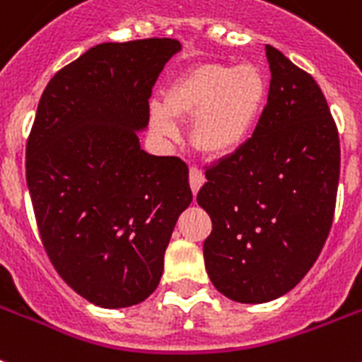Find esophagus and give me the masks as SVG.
I'll return each mask as SVG.
<instances>
[{
	"label": "esophagus",
	"instance_id": "esophagus-1",
	"mask_svg": "<svg viewBox=\"0 0 362 362\" xmlns=\"http://www.w3.org/2000/svg\"><path fill=\"white\" fill-rule=\"evenodd\" d=\"M204 184V173H202L201 167L191 165L189 167V186L193 193L201 189V186Z\"/></svg>",
	"mask_w": 362,
	"mask_h": 362
}]
</instances>
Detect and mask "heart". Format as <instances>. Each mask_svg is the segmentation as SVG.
<instances>
[{
	"mask_svg": "<svg viewBox=\"0 0 362 362\" xmlns=\"http://www.w3.org/2000/svg\"><path fill=\"white\" fill-rule=\"evenodd\" d=\"M267 98V79L257 64L204 63L178 78L167 107L152 104V124L176 134V119H197L193 141L202 152L227 156L242 148L257 128Z\"/></svg>",
	"mask_w": 362,
	"mask_h": 362,
	"instance_id": "1",
	"label": "heart"
}]
</instances>
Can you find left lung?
<instances>
[{
	"label": "left lung",
	"mask_w": 362,
	"mask_h": 362,
	"mask_svg": "<svg viewBox=\"0 0 362 362\" xmlns=\"http://www.w3.org/2000/svg\"><path fill=\"white\" fill-rule=\"evenodd\" d=\"M267 104L242 148L206 169L197 202L211 219L204 264L238 303L290 292L329 236L340 176V139L308 72L267 44Z\"/></svg>",
	"instance_id": "obj_1"
}]
</instances>
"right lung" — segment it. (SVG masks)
<instances>
[{
	"label": "right lung",
	"mask_w": 362,
	"mask_h": 362,
	"mask_svg": "<svg viewBox=\"0 0 362 362\" xmlns=\"http://www.w3.org/2000/svg\"><path fill=\"white\" fill-rule=\"evenodd\" d=\"M180 42L98 44L46 85L25 146L38 234L64 283L104 308L145 301L189 206L187 165L141 151L156 79Z\"/></svg>",
	"instance_id": "add662e5"
}]
</instances>
